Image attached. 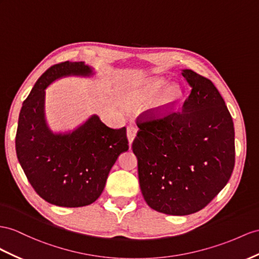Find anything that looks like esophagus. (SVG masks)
Listing matches in <instances>:
<instances>
[{"label": "esophagus", "instance_id": "1", "mask_svg": "<svg viewBox=\"0 0 259 259\" xmlns=\"http://www.w3.org/2000/svg\"><path fill=\"white\" fill-rule=\"evenodd\" d=\"M137 131H138V129H137L136 125H134V124L128 125V128H127V137H128V141H129L130 145L135 140V138L137 136Z\"/></svg>", "mask_w": 259, "mask_h": 259}]
</instances>
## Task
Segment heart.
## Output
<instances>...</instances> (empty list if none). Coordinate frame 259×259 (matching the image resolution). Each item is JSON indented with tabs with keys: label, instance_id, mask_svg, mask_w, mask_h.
Listing matches in <instances>:
<instances>
[{
	"label": "heart",
	"instance_id": "1",
	"mask_svg": "<svg viewBox=\"0 0 259 259\" xmlns=\"http://www.w3.org/2000/svg\"><path fill=\"white\" fill-rule=\"evenodd\" d=\"M166 84H167L166 79L162 77L152 78L150 81L145 82L141 88L136 92L135 94L136 102L144 103V102L151 101V99H153L156 95L160 94V92L165 88V86H166ZM182 96H183L182 90L178 88L177 85H171L162 94L160 101H158V104H157V108L160 110L167 109L171 105L180 102Z\"/></svg>",
	"mask_w": 259,
	"mask_h": 259
}]
</instances>
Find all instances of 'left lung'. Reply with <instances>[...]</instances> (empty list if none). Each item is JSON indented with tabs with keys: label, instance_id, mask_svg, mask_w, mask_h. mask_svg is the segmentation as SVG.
Wrapping results in <instances>:
<instances>
[{
	"label": "left lung",
	"instance_id": "obj_1",
	"mask_svg": "<svg viewBox=\"0 0 259 259\" xmlns=\"http://www.w3.org/2000/svg\"><path fill=\"white\" fill-rule=\"evenodd\" d=\"M191 88L182 109L147 110L132 143L144 200L165 214L203 209L229 182L235 163L234 125L209 78L183 70Z\"/></svg>",
	"mask_w": 259,
	"mask_h": 259
}]
</instances>
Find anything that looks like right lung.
<instances>
[{"mask_svg":"<svg viewBox=\"0 0 259 259\" xmlns=\"http://www.w3.org/2000/svg\"><path fill=\"white\" fill-rule=\"evenodd\" d=\"M84 62L52 65L38 78L19 112L15 147L18 162L36 193L59 207L94 202L112 165L129 149L125 128L111 129L93 115L69 134H54L45 119V90L57 78L89 76Z\"/></svg>","mask_w":259,"mask_h":259,"instance_id":"1","label":"right lung"}]
</instances>
